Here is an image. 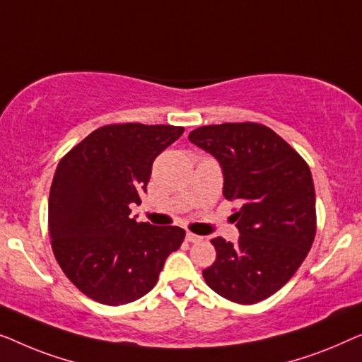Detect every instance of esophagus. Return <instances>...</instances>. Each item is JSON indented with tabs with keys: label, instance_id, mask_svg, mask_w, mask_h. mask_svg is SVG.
I'll return each instance as SVG.
<instances>
[{
	"label": "esophagus",
	"instance_id": "esophagus-1",
	"mask_svg": "<svg viewBox=\"0 0 362 362\" xmlns=\"http://www.w3.org/2000/svg\"><path fill=\"white\" fill-rule=\"evenodd\" d=\"M185 239L188 243H200L202 241V236H198V234H193V233H187V236H185Z\"/></svg>",
	"mask_w": 362,
	"mask_h": 362
}]
</instances>
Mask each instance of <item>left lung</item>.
Listing matches in <instances>:
<instances>
[{"instance_id":"1","label":"left lung","mask_w":362,"mask_h":362,"mask_svg":"<svg viewBox=\"0 0 362 362\" xmlns=\"http://www.w3.org/2000/svg\"><path fill=\"white\" fill-rule=\"evenodd\" d=\"M188 139L220 162L223 195L239 202L238 243L211 239L216 261L205 282L231 302L251 305L287 284L317 231L310 167L271 128L257 123L202 126Z\"/></svg>"}]
</instances>
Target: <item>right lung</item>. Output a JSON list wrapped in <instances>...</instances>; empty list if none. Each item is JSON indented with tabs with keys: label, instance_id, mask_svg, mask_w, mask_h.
I'll use <instances>...</instances> for the list:
<instances>
[{
	"label": "right lung",
	"instance_id": "right-lung-1",
	"mask_svg": "<svg viewBox=\"0 0 362 362\" xmlns=\"http://www.w3.org/2000/svg\"><path fill=\"white\" fill-rule=\"evenodd\" d=\"M182 134V126L108 124L59 162L49 234L59 266L86 297L111 307L144 297L180 247L182 228L137 223L129 205H139L152 162Z\"/></svg>",
	"mask_w": 362,
	"mask_h": 362
}]
</instances>
